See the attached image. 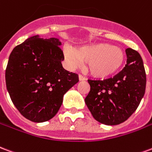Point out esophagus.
<instances>
[{"mask_svg": "<svg viewBox=\"0 0 152 152\" xmlns=\"http://www.w3.org/2000/svg\"><path fill=\"white\" fill-rule=\"evenodd\" d=\"M78 79H79V81H85V80H86V78H85L83 76H82V75H78Z\"/></svg>", "mask_w": 152, "mask_h": 152, "instance_id": "esophagus-1", "label": "esophagus"}]
</instances>
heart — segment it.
<instances>
[{
    "instance_id": "obj_1",
    "label": "heart",
    "mask_w": 152,
    "mask_h": 152,
    "mask_svg": "<svg viewBox=\"0 0 152 152\" xmlns=\"http://www.w3.org/2000/svg\"><path fill=\"white\" fill-rule=\"evenodd\" d=\"M64 57L69 67L79 65L86 61V70L93 77L104 78L116 74L126 60L125 52L108 43L87 44L76 49L64 48Z\"/></svg>"
}]
</instances>
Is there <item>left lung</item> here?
I'll return each mask as SVG.
<instances>
[{
    "mask_svg": "<svg viewBox=\"0 0 152 152\" xmlns=\"http://www.w3.org/2000/svg\"><path fill=\"white\" fill-rule=\"evenodd\" d=\"M127 61L113 77L88 80L90 91L85 103L97 121L115 126L124 122L137 109L146 89V73L140 54L132 48L126 50Z\"/></svg>",
    "mask_w": 152,
    "mask_h": 152,
    "instance_id": "1",
    "label": "left lung"
}]
</instances>
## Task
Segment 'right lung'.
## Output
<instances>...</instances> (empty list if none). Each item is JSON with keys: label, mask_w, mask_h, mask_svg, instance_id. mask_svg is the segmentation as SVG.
<instances>
[{"label": "right lung", "mask_w": 152, "mask_h": 152, "mask_svg": "<svg viewBox=\"0 0 152 152\" xmlns=\"http://www.w3.org/2000/svg\"><path fill=\"white\" fill-rule=\"evenodd\" d=\"M61 45L58 39L34 35L14 48L9 57L8 92L20 113L34 122L52 119L64 95L78 82L77 75L63 68Z\"/></svg>", "instance_id": "obj_1"}]
</instances>
